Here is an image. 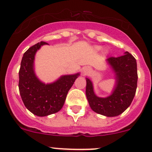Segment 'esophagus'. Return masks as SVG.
<instances>
[{
    "label": "esophagus",
    "instance_id": "1",
    "mask_svg": "<svg viewBox=\"0 0 152 152\" xmlns=\"http://www.w3.org/2000/svg\"><path fill=\"white\" fill-rule=\"evenodd\" d=\"M90 72H91V69H90L88 67H85L82 68V73H83L84 75L88 74Z\"/></svg>",
    "mask_w": 152,
    "mask_h": 152
}]
</instances>
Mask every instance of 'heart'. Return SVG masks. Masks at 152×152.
<instances>
[{
	"label": "heart",
	"instance_id": "b5f03b06",
	"mask_svg": "<svg viewBox=\"0 0 152 152\" xmlns=\"http://www.w3.org/2000/svg\"><path fill=\"white\" fill-rule=\"evenodd\" d=\"M96 49H97V50H101L102 48H101V47H97Z\"/></svg>",
	"mask_w": 152,
	"mask_h": 152
}]
</instances>
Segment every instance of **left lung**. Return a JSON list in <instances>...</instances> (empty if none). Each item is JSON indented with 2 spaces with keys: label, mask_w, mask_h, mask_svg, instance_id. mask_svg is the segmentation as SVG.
<instances>
[{
  "label": "left lung",
  "mask_w": 152,
  "mask_h": 152,
  "mask_svg": "<svg viewBox=\"0 0 152 152\" xmlns=\"http://www.w3.org/2000/svg\"><path fill=\"white\" fill-rule=\"evenodd\" d=\"M115 76V85L111 94L106 97L96 95L91 80L86 78V96L90 107L96 113L117 117L130 106L137 85V67L134 57L126 52L122 56L106 59Z\"/></svg>",
  "instance_id": "left-lung-1"
}]
</instances>
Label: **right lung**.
<instances>
[{"label": "right lung", "mask_w": 152, "mask_h": 152, "mask_svg": "<svg viewBox=\"0 0 152 152\" xmlns=\"http://www.w3.org/2000/svg\"><path fill=\"white\" fill-rule=\"evenodd\" d=\"M48 45L41 42L23 53L19 70V92L25 107L33 114L45 117L62 108L66 96L80 73L64 75L52 83L45 84L37 77L34 69L35 53L41 47Z\"/></svg>", "instance_id": "obj_1"}]
</instances>
